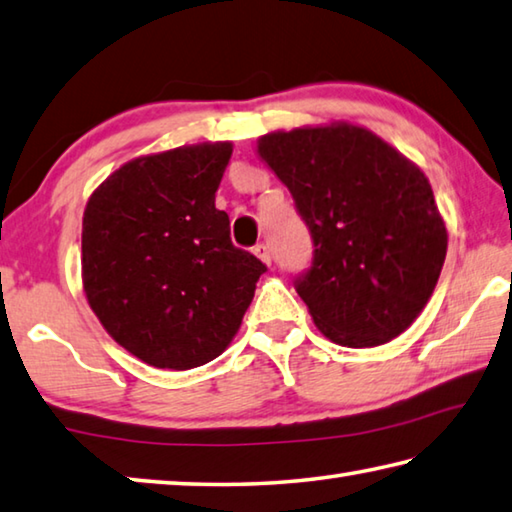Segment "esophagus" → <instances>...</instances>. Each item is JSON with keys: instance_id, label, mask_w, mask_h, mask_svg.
I'll return each instance as SVG.
<instances>
[{"instance_id": "1", "label": "esophagus", "mask_w": 512, "mask_h": 512, "mask_svg": "<svg viewBox=\"0 0 512 512\" xmlns=\"http://www.w3.org/2000/svg\"><path fill=\"white\" fill-rule=\"evenodd\" d=\"M254 254H256L258 258H261V261H263L265 265H270V263H272V254H270V247H267V245H263V242H261V245H256V247H254Z\"/></svg>"}]
</instances>
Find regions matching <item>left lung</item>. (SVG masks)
Wrapping results in <instances>:
<instances>
[{"label":"left lung","mask_w":512,"mask_h":512,"mask_svg":"<svg viewBox=\"0 0 512 512\" xmlns=\"http://www.w3.org/2000/svg\"><path fill=\"white\" fill-rule=\"evenodd\" d=\"M258 155L310 229L312 265L294 288L315 326L348 348L405 333L432 297L447 254L423 170L351 123L265 134Z\"/></svg>","instance_id":"1"}]
</instances>
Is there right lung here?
<instances>
[{"label": "right lung", "instance_id": "obj_1", "mask_svg": "<svg viewBox=\"0 0 512 512\" xmlns=\"http://www.w3.org/2000/svg\"><path fill=\"white\" fill-rule=\"evenodd\" d=\"M231 143L137 157L105 179L83 215V288L116 344L157 369L218 357L267 267L233 247L215 191Z\"/></svg>", "mask_w": 512, "mask_h": 512}]
</instances>
